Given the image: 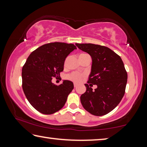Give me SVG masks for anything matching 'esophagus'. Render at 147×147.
Wrapping results in <instances>:
<instances>
[{
  "instance_id": "34e87169",
  "label": "esophagus",
  "mask_w": 147,
  "mask_h": 147,
  "mask_svg": "<svg viewBox=\"0 0 147 147\" xmlns=\"http://www.w3.org/2000/svg\"><path fill=\"white\" fill-rule=\"evenodd\" d=\"M77 86H78V85H77L76 84H74V88H76Z\"/></svg>"
}]
</instances>
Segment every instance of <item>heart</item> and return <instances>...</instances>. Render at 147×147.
Here are the masks:
<instances>
[{
	"label": "heart",
	"mask_w": 147,
	"mask_h": 147,
	"mask_svg": "<svg viewBox=\"0 0 147 147\" xmlns=\"http://www.w3.org/2000/svg\"><path fill=\"white\" fill-rule=\"evenodd\" d=\"M84 54H82L80 56L84 55ZM84 76H85V75L83 74L77 73V72H73V73L68 74V75L67 76V78L72 82H74L75 83H80L82 81Z\"/></svg>",
	"instance_id": "1"
}]
</instances>
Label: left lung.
I'll return each mask as SVG.
<instances>
[{
    "label": "left lung",
    "instance_id": "left-lung-1",
    "mask_svg": "<svg viewBox=\"0 0 147 147\" xmlns=\"http://www.w3.org/2000/svg\"><path fill=\"white\" fill-rule=\"evenodd\" d=\"M78 49L91 56V72L86 91L80 96L84 108L95 116L108 114L123 98L126 83L127 72L118 54L108 47L91 43H76ZM96 85L92 91L90 87Z\"/></svg>",
    "mask_w": 147,
    "mask_h": 147
}]
</instances>
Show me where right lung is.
<instances>
[{
    "instance_id": "obj_1",
    "label": "right lung",
    "mask_w": 147,
    "mask_h": 147,
    "mask_svg": "<svg viewBox=\"0 0 147 147\" xmlns=\"http://www.w3.org/2000/svg\"><path fill=\"white\" fill-rule=\"evenodd\" d=\"M74 49L73 44L50 43L39 47L27 58L22 69V87L27 100L39 112L51 115L65 104L73 83L64 80L57 86L52 79L59 76L65 58Z\"/></svg>"
}]
</instances>
